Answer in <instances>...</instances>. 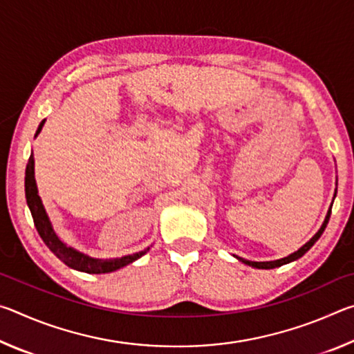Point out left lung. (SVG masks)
<instances>
[{
	"label": "left lung",
	"mask_w": 354,
	"mask_h": 354,
	"mask_svg": "<svg viewBox=\"0 0 354 354\" xmlns=\"http://www.w3.org/2000/svg\"><path fill=\"white\" fill-rule=\"evenodd\" d=\"M335 194H337V189H335V192H334V198H335ZM334 198H333V201H334ZM331 207H333V203H331V206H329V209H328L326 217H325V220H323L320 230L317 231L315 234H314L313 237H310L309 241H308L306 243H304L301 248H298L297 251H293L292 254L286 256V257H281V259H277V261H266V262L248 261V259H243V257H239V256H236V254H234V257H236V259L241 261V262H243L245 266H250V267H254V268H263V270H270V268H277V267L284 266V263H289V262H293V261L299 259V257H301L304 253H308V251L310 250V247H313V245H314L317 241H319L320 236L323 234V231H325V227H326L328 221H329V215H331Z\"/></svg>",
	"instance_id": "8db88e82"
}]
</instances>
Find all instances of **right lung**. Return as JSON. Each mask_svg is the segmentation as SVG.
Masks as SVG:
<instances>
[{
    "mask_svg": "<svg viewBox=\"0 0 354 354\" xmlns=\"http://www.w3.org/2000/svg\"><path fill=\"white\" fill-rule=\"evenodd\" d=\"M45 120H41L37 131H35V136L40 134L41 128H44ZM25 194H26V203L29 211L34 218L35 230H37L39 236L45 245L50 248L56 257H59L65 266L70 268H75L77 272L84 273H92V274H100V273H111L115 272L118 268H123L133 263L134 261L140 259L143 254H147L149 251V247L139 251V253H133L128 256L122 257H111V259H100V257H92L82 251L76 250L70 245L65 243L61 237L57 236V232L53 227V223L50 217H48V212L44 206V201H41L37 189V183H35V171H34V154L31 153L26 165V175H25Z\"/></svg>",
    "mask_w": 354,
    "mask_h": 354,
    "instance_id": "add662e5",
    "label": "right lung"
}]
</instances>
